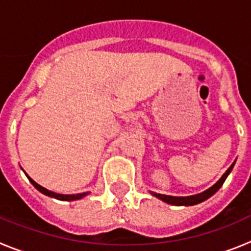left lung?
Wrapping results in <instances>:
<instances>
[{
	"label": "left lung",
	"instance_id": "8db88e82",
	"mask_svg": "<svg viewBox=\"0 0 251 251\" xmlns=\"http://www.w3.org/2000/svg\"><path fill=\"white\" fill-rule=\"evenodd\" d=\"M232 166H234V164H232L231 166L227 169L226 173L221 176V179L219 180V181L216 182L214 186H211L210 189H207V190L204 191V193L198 194V195L186 196V198H177V196L162 195V194H156V193H152V195L156 196V198H159V199H161L162 201L168 202V204H171V205H179V206H180V205H195V204H199V202H201V201H204V200H206V199H209L210 196H213L214 194H215L216 191H218L219 189L223 186L224 181L226 180L227 175H229L230 171L232 170Z\"/></svg>",
	"mask_w": 251,
	"mask_h": 251
}]
</instances>
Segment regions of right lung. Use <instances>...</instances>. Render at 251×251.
Here are the masks:
<instances>
[{"instance_id":"obj_1","label":"right lung","mask_w":251,"mask_h":251,"mask_svg":"<svg viewBox=\"0 0 251 251\" xmlns=\"http://www.w3.org/2000/svg\"><path fill=\"white\" fill-rule=\"evenodd\" d=\"M27 177H28V180H30L31 184H32L33 186H35L36 189H37V190L40 191V193L45 194V195H47V196H51V198L58 199V200H65V201H72V200H77V199L83 198V196H86L87 194H89V193H82V194H76V195H62V194H56V193H52V191L47 190V189L42 187L41 185H38L37 182H35L32 179H31L30 176H27Z\"/></svg>"}]
</instances>
